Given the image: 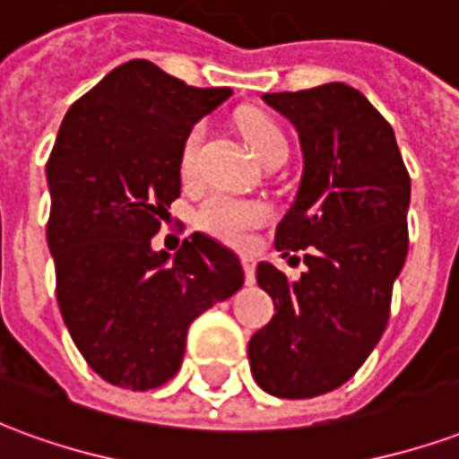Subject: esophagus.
Listing matches in <instances>:
<instances>
[{
  "mask_svg": "<svg viewBox=\"0 0 459 459\" xmlns=\"http://www.w3.org/2000/svg\"><path fill=\"white\" fill-rule=\"evenodd\" d=\"M240 263H243L246 282H248V285H253V282H255V260H253V258H243V260H240Z\"/></svg>",
  "mask_w": 459,
  "mask_h": 459,
  "instance_id": "obj_1",
  "label": "esophagus"
}]
</instances>
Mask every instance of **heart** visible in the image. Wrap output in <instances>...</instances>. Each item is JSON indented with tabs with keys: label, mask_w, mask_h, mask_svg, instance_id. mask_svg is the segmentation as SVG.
<instances>
[{
	"label": "heart",
	"mask_w": 459,
	"mask_h": 459,
	"mask_svg": "<svg viewBox=\"0 0 459 459\" xmlns=\"http://www.w3.org/2000/svg\"><path fill=\"white\" fill-rule=\"evenodd\" d=\"M238 125L246 134V140L250 142L253 152L263 161L288 154V137L270 115L260 113V110H246V113H240ZM204 137H206V122L201 120L194 122L181 140L179 174L186 184L196 179V164H199V150ZM265 219H268V209L263 204L236 199L229 194H211L194 216L199 230H204L211 238L230 243V246L243 243L250 230L258 229Z\"/></svg>",
	"instance_id": "heart-1"
}]
</instances>
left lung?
<instances>
[{
  "label": "left lung",
  "mask_w": 459,
  "mask_h": 459,
  "mask_svg": "<svg viewBox=\"0 0 459 459\" xmlns=\"http://www.w3.org/2000/svg\"><path fill=\"white\" fill-rule=\"evenodd\" d=\"M263 100L298 127L305 169L275 230L282 255L305 250L299 280L258 263L275 315L248 342L255 384L278 398L329 394L361 368L391 315L408 255L411 177L394 130L346 83Z\"/></svg>",
  "instance_id": "8db88e82"
}]
</instances>
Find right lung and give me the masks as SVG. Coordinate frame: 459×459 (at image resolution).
I'll list each match as a JSON object with an SVG mask.
<instances>
[{"instance_id":"add662e5","label":"right lung","mask_w":459,"mask_h":459,"mask_svg":"<svg viewBox=\"0 0 459 459\" xmlns=\"http://www.w3.org/2000/svg\"><path fill=\"white\" fill-rule=\"evenodd\" d=\"M230 88H194L127 61L65 113L46 164L56 299L71 339L108 384L150 391L179 371L194 319L243 285L233 250L194 233L152 248L179 199L181 140Z\"/></svg>"}]
</instances>
